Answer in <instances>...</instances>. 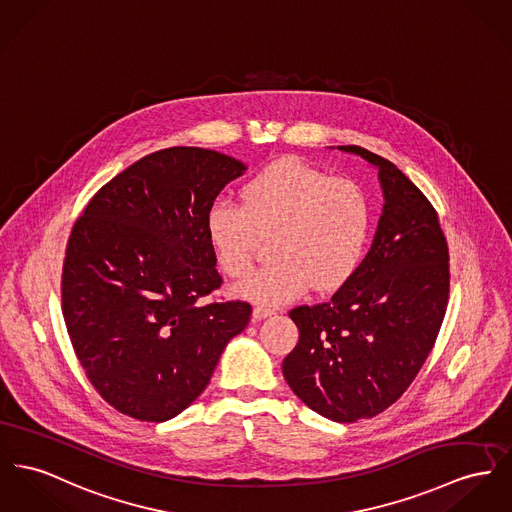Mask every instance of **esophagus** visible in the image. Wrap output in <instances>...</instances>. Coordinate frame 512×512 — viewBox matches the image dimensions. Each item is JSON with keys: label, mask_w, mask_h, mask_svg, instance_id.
Wrapping results in <instances>:
<instances>
[{"label": "esophagus", "mask_w": 512, "mask_h": 512, "mask_svg": "<svg viewBox=\"0 0 512 512\" xmlns=\"http://www.w3.org/2000/svg\"><path fill=\"white\" fill-rule=\"evenodd\" d=\"M272 314V308L262 307V305H258V307H254V310H252L254 320H262V318H268V316H272Z\"/></svg>", "instance_id": "obj_1"}]
</instances>
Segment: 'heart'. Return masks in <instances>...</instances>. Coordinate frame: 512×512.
Masks as SVG:
<instances>
[{"label": "heart", "mask_w": 512, "mask_h": 512, "mask_svg": "<svg viewBox=\"0 0 512 512\" xmlns=\"http://www.w3.org/2000/svg\"><path fill=\"white\" fill-rule=\"evenodd\" d=\"M239 196L240 205L209 207L205 233L217 268L233 279L248 275L260 242L272 239V264L240 283L242 297L283 305L308 287L328 295L361 268L375 217L367 192L353 180L281 159L250 176Z\"/></svg>", "instance_id": "1"}]
</instances>
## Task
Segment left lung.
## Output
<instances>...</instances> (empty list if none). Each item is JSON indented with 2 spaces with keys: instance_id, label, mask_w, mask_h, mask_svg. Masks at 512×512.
I'll return each mask as SVG.
<instances>
[{
  "instance_id": "8db88e82",
  "label": "left lung",
  "mask_w": 512,
  "mask_h": 512,
  "mask_svg": "<svg viewBox=\"0 0 512 512\" xmlns=\"http://www.w3.org/2000/svg\"><path fill=\"white\" fill-rule=\"evenodd\" d=\"M378 169L384 207L361 268L330 301L289 312L299 343L283 376L308 408L338 423L390 408L429 357L448 305V244L439 215L396 165L359 145Z\"/></svg>"
}]
</instances>
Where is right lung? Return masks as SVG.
Returning a JSON list of instances; mask_svg holds the SVG:
<instances>
[{
	"instance_id": "right-lung-1",
	"label": "right lung",
	"mask_w": 512,
	"mask_h": 512,
	"mask_svg": "<svg viewBox=\"0 0 512 512\" xmlns=\"http://www.w3.org/2000/svg\"><path fill=\"white\" fill-rule=\"evenodd\" d=\"M244 171L202 147L161 149L106 182L73 223L62 312L85 375L120 413L178 415L246 328V301L202 303L223 283L207 211Z\"/></svg>"
}]
</instances>
